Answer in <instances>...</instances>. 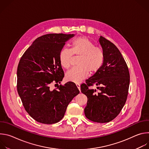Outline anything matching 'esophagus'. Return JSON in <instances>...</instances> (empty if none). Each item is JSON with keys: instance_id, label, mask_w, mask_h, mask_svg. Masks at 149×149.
Returning <instances> with one entry per match:
<instances>
[{"instance_id": "34e87169", "label": "esophagus", "mask_w": 149, "mask_h": 149, "mask_svg": "<svg viewBox=\"0 0 149 149\" xmlns=\"http://www.w3.org/2000/svg\"><path fill=\"white\" fill-rule=\"evenodd\" d=\"M76 86L77 87V88H78V90L80 91V84L79 83H77L76 84Z\"/></svg>"}]
</instances>
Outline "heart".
I'll use <instances>...</instances> for the list:
<instances>
[{"instance_id": "obj_1", "label": "heart", "mask_w": 149, "mask_h": 149, "mask_svg": "<svg viewBox=\"0 0 149 149\" xmlns=\"http://www.w3.org/2000/svg\"><path fill=\"white\" fill-rule=\"evenodd\" d=\"M73 55L80 56L77 67L68 71L65 75L67 81L79 82L86 79L91 72H97L102 67L105 59L104 52L86 37H78L72 42L71 49L63 48L59 53L61 65L68 69L71 65Z\"/></svg>"}]
</instances>
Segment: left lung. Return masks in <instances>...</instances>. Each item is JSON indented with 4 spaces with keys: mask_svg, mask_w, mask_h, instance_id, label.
<instances>
[{
    "mask_svg": "<svg viewBox=\"0 0 149 149\" xmlns=\"http://www.w3.org/2000/svg\"><path fill=\"white\" fill-rule=\"evenodd\" d=\"M99 42L104 52L101 68L81 85V93L87 97L84 109L90 120L104 123L114 119L120 113L128 95L130 74L128 67L117 47L100 36ZM96 84L97 91L90 87Z\"/></svg>",
    "mask_w": 149,
    "mask_h": 149,
    "instance_id": "left-lung-1",
    "label": "left lung"
}]
</instances>
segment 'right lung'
Returning a JSON list of instances; mask_svg holds the SVG:
<instances>
[{
  "label": "right lung",
  "mask_w": 149,
  "mask_h": 149,
  "mask_svg": "<svg viewBox=\"0 0 149 149\" xmlns=\"http://www.w3.org/2000/svg\"><path fill=\"white\" fill-rule=\"evenodd\" d=\"M74 34L50 33L36 39L21 57L17 69V90L24 107L36 121L58 123L67 106L79 93L73 82L50 90V85L61 83L64 72L59 53Z\"/></svg>",
  "instance_id": "obj_1"
}]
</instances>
